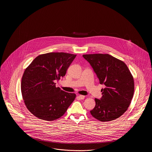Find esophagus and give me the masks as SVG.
I'll use <instances>...</instances> for the list:
<instances>
[{
	"label": "esophagus",
	"instance_id": "34e87169",
	"mask_svg": "<svg viewBox=\"0 0 152 152\" xmlns=\"http://www.w3.org/2000/svg\"><path fill=\"white\" fill-rule=\"evenodd\" d=\"M78 97L81 100H83L85 98V96H84V95H79Z\"/></svg>",
	"mask_w": 152,
	"mask_h": 152
}]
</instances>
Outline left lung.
I'll return each instance as SVG.
<instances>
[{
  "label": "left lung",
  "instance_id": "left-lung-1",
  "mask_svg": "<svg viewBox=\"0 0 152 152\" xmlns=\"http://www.w3.org/2000/svg\"><path fill=\"white\" fill-rule=\"evenodd\" d=\"M83 56L92 66L100 83L105 86L101 89V99H94L96 105L91 114L100 121L116 120L126 111L133 98L134 84L132 73L124 62L109 54Z\"/></svg>",
  "mask_w": 152,
  "mask_h": 152
}]
</instances>
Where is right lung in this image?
Returning <instances> with one entry per match:
<instances>
[{
    "instance_id": "obj_1",
    "label": "right lung",
    "mask_w": 152,
    "mask_h": 152,
    "mask_svg": "<svg viewBox=\"0 0 152 152\" xmlns=\"http://www.w3.org/2000/svg\"><path fill=\"white\" fill-rule=\"evenodd\" d=\"M76 55L50 52L37 56L25 69L21 91L29 112L39 119L53 121L63 116L76 94L56 87V80L65 75Z\"/></svg>"
}]
</instances>
